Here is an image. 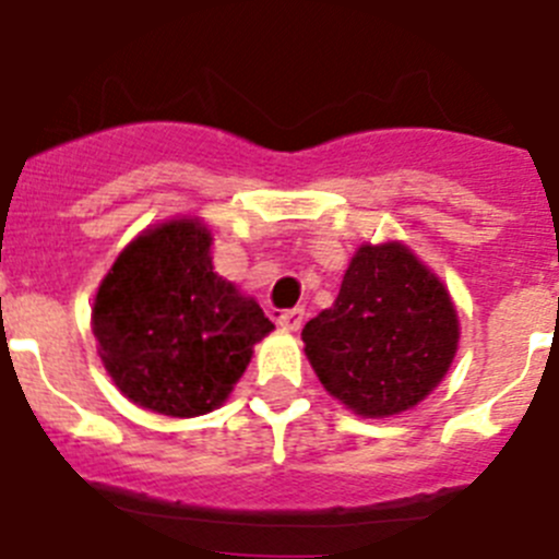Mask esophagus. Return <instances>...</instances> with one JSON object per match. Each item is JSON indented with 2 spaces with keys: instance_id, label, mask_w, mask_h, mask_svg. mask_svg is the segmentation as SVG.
<instances>
[{
  "instance_id": "1",
  "label": "esophagus",
  "mask_w": 559,
  "mask_h": 559,
  "mask_svg": "<svg viewBox=\"0 0 559 559\" xmlns=\"http://www.w3.org/2000/svg\"><path fill=\"white\" fill-rule=\"evenodd\" d=\"M305 322V310L302 308H294V310H285V313L276 316V324L283 330H288V333H296V330L302 328Z\"/></svg>"
}]
</instances>
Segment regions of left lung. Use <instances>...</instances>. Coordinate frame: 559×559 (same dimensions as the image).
Wrapping results in <instances>:
<instances>
[{
	"label": "left lung",
	"instance_id": "8db88e82",
	"mask_svg": "<svg viewBox=\"0 0 559 559\" xmlns=\"http://www.w3.org/2000/svg\"><path fill=\"white\" fill-rule=\"evenodd\" d=\"M328 394L358 417H394L428 397L459 349L451 294L406 243H364L333 308L302 330Z\"/></svg>",
	"mask_w": 559,
	"mask_h": 559
}]
</instances>
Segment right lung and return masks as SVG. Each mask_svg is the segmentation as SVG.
I'll return each mask as SVG.
<instances>
[{"label": "right lung", "mask_w": 559, "mask_h": 559, "mask_svg": "<svg viewBox=\"0 0 559 559\" xmlns=\"http://www.w3.org/2000/svg\"><path fill=\"white\" fill-rule=\"evenodd\" d=\"M210 254L204 221H165L133 237L97 288L92 333L103 367L147 412L201 417L224 406L254 344L274 330Z\"/></svg>", "instance_id": "obj_1"}]
</instances>
